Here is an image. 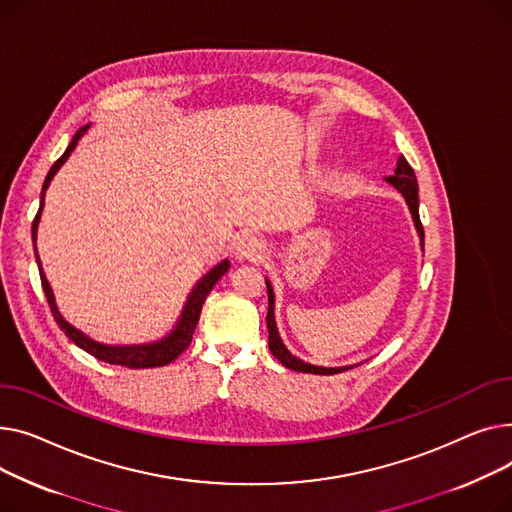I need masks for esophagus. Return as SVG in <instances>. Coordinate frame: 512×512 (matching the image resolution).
Wrapping results in <instances>:
<instances>
[{
  "instance_id": "esophagus-1",
  "label": "esophagus",
  "mask_w": 512,
  "mask_h": 512,
  "mask_svg": "<svg viewBox=\"0 0 512 512\" xmlns=\"http://www.w3.org/2000/svg\"><path fill=\"white\" fill-rule=\"evenodd\" d=\"M264 252H266V246L262 239L256 235H250V233L239 237L235 244V256L239 260H258L264 256Z\"/></svg>"
}]
</instances>
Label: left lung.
<instances>
[{"mask_svg": "<svg viewBox=\"0 0 512 512\" xmlns=\"http://www.w3.org/2000/svg\"><path fill=\"white\" fill-rule=\"evenodd\" d=\"M388 184H393L401 194L403 198L407 200V206L411 210V217H413V223H415V229H417V235H419V242H422V248H424V227H422V221H419V200H417V177H415V171L411 169V165L407 163V159L401 155L399 161H397V169H395V175L386 177ZM266 289H268V312H266V326H268V347L270 351H273V355L279 359V362L289 368V370H295V372H304V374H337V372H343V370H351L353 366H345V368H322V366H312V364H306L302 362V359L291 355V351L283 345L281 337H279V330H277V322H275V293H273V287H270L268 279H266Z\"/></svg>", "mask_w": 512, "mask_h": 512, "instance_id": "left-lung-1", "label": "left lung"}]
</instances>
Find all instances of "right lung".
I'll return each instance as SVG.
<instances>
[{
    "mask_svg": "<svg viewBox=\"0 0 512 512\" xmlns=\"http://www.w3.org/2000/svg\"><path fill=\"white\" fill-rule=\"evenodd\" d=\"M86 130H88V126L80 128V130L74 134L72 142H70L68 148H66V153L53 163V167L49 169V173H47V177H45L43 192H41V206H39V213H37V217H35V221H33V242H37V225H39V219H41L45 190L49 188L51 179H53V175L57 173V169L68 161V157H70V153L74 150V146H76L78 140L86 134ZM35 250H37V248H35ZM37 264H39L41 285H43V291H45V297H47V304H49V308H51V314H53L57 326L64 330V335H66L72 343H76L80 349H84L86 353H90L93 357L101 359V362L115 364V366H126V368H134V370H138V368L167 366V364L173 362V359H175L177 355H182V353L186 351V347L192 343V335H194L196 324H198V320H200V312H202V304H204L206 295L210 293V289H213V287L217 285V281L229 270V260H223V262H219L213 270H210V273H206V275L198 281V285L192 289V293H190V297H188V302H186V306H184L182 316H179L175 328L171 330V333H169L165 339L155 341V343H146V345H103V343H97V341H93L90 337H86L84 333H80L78 328H74L72 324H68V322L62 318V314H59V310H57V306H55V297H53L51 285H49V281H47V277H45V273H43V268H41L39 254H37Z\"/></svg>",
    "mask_w": 512,
    "mask_h": 512,
    "instance_id": "obj_1",
    "label": "right lung"
}]
</instances>
